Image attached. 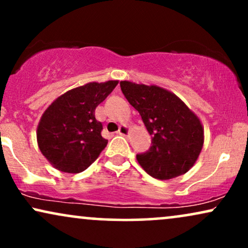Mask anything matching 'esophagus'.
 <instances>
[{
	"label": "esophagus",
	"mask_w": 248,
	"mask_h": 248,
	"mask_svg": "<svg viewBox=\"0 0 248 248\" xmlns=\"http://www.w3.org/2000/svg\"><path fill=\"white\" fill-rule=\"evenodd\" d=\"M129 133H130V128L129 126H127V124H122L118 130V134H120V135H128Z\"/></svg>",
	"instance_id": "34e87169"
}]
</instances>
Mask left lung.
<instances>
[{"label":"left lung","instance_id":"1","mask_svg":"<svg viewBox=\"0 0 248 248\" xmlns=\"http://www.w3.org/2000/svg\"><path fill=\"white\" fill-rule=\"evenodd\" d=\"M120 86L152 135L150 149L136 155L144 171L162 181L189 171L204 144L201 119L166 88L128 80Z\"/></svg>","mask_w":248,"mask_h":248}]
</instances>
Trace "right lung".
Returning a JSON list of instances; mask_svg holds the SVG:
<instances>
[{
  "mask_svg": "<svg viewBox=\"0 0 248 248\" xmlns=\"http://www.w3.org/2000/svg\"><path fill=\"white\" fill-rule=\"evenodd\" d=\"M118 82H87L58 96L45 109L37 127V143L53 168L78 173L99 157L108 141L101 136L95 108Z\"/></svg>",
  "mask_w": 248,
  "mask_h": 248,
  "instance_id": "1",
  "label": "right lung"
}]
</instances>
